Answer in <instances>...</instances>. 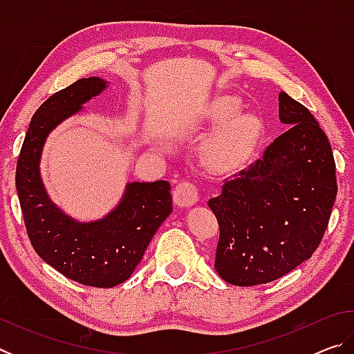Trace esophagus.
<instances>
[{
  "label": "esophagus",
  "instance_id": "1",
  "mask_svg": "<svg viewBox=\"0 0 354 354\" xmlns=\"http://www.w3.org/2000/svg\"><path fill=\"white\" fill-rule=\"evenodd\" d=\"M173 200L178 206H192L198 201V187L190 181L179 183L173 190Z\"/></svg>",
  "mask_w": 354,
  "mask_h": 354
}]
</instances>
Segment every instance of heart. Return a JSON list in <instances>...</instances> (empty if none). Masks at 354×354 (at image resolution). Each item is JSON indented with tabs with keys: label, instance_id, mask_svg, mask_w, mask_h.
<instances>
[{
	"label": "heart",
	"instance_id": "1",
	"mask_svg": "<svg viewBox=\"0 0 354 354\" xmlns=\"http://www.w3.org/2000/svg\"><path fill=\"white\" fill-rule=\"evenodd\" d=\"M256 140V128L247 122L231 124L215 143V153L218 158L234 160L247 154Z\"/></svg>",
	"mask_w": 354,
	"mask_h": 354
}]
</instances>
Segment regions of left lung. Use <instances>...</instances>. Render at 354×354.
<instances>
[{"label":"left lung","instance_id":"1","mask_svg":"<svg viewBox=\"0 0 354 354\" xmlns=\"http://www.w3.org/2000/svg\"><path fill=\"white\" fill-rule=\"evenodd\" d=\"M278 100L279 120L290 128L207 201L220 227L214 267L232 286L272 283L309 259L337 194L333 149L319 122L286 92Z\"/></svg>","mask_w":354,"mask_h":354}]
</instances>
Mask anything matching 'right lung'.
Masks as SVG:
<instances>
[{"instance_id": "obj_1", "label": "right lung", "mask_w": 354, "mask_h": 354, "mask_svg": "<svg viewBox=\"0 0 354 354\" xmlns=\"http://www.w3.org/2000/svg\"><path fill=\"white\" fill-rule=\"evenodd\" d=\"M104 87L106 81L100 77H82L51 95L32 115L15 173L23 220L35 253L64 277L103 289L133 274L154 232L173 211L167 181L128 184L122 203L92 223L75 221L48 198L39 170L46 136Z\"/></svg>"}]
</instances>
